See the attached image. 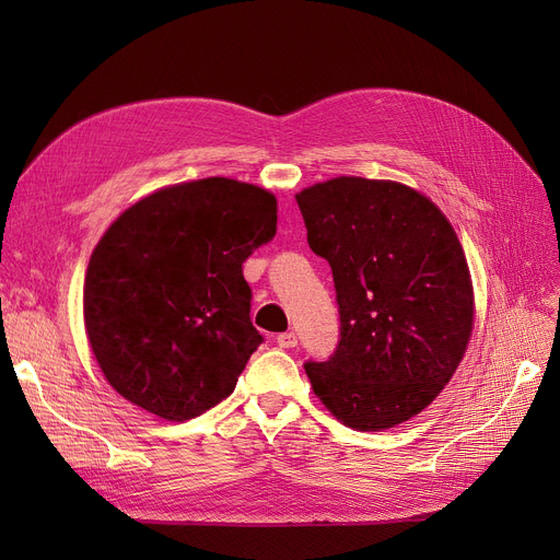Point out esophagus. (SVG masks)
<instances>
[{"label": "esophagus", "instance_id": "obj_1", "mask_svg": "<svg viewBox=\"0 0 560 560\" xmlns=\"http://www.w3.org/2000/svg\"><path fill=\"white\" fill-rule=\"evenodd\" d=\"M277 345H279V347H283V349H290V347H295V345H298V336H295V334H292V331L279 334V336H277Z\"/></svg>", "mask_w": 560, "mask_h": 560}]
</instances>
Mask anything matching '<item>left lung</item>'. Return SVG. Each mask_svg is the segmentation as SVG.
Segmentation results:
<instances>
[{
    "label": "left lung",
    "instance_id": "left-lung-1",
    "mask_svg": "<svg viewBox=\"0 0 560 560\" xmlns=\"http://www.w3.org/2000/svg\"><path fill=\"white\" fill-rule=\"evenodd\" d=\"M295 199L340 311L336 354L304 365L313 393L345 427H397L450 384L472 338L475 288L458 235L399 182L336 176Z\"/></svg>",
    "mask_w": 560,
    "mask_h": 560
}]
</instances>
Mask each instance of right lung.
<instances>
[{
    "label": "right lung",
    "mask_w": 560,
    "mask_h": 560,
    "mask_svg": "<svg viewBox=\"0 0 560 560\" xmlns=\"http://www.w3.org/2000/svg\"><path fill=\"white\" fill-rule=\"evenodd\" d=\"M277 233V197L229 176L159 188L88 262L83 325L108 386L170 422L229 397L260 345L243 262Z\"/></svg>",
    "instance_id": "obj_1"
}]
</instances>
